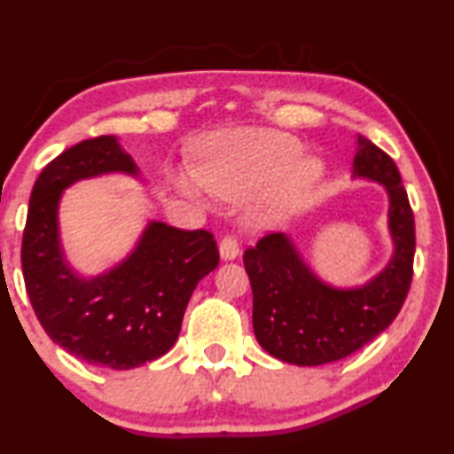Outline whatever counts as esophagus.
<instances>
[{
  "label": "esophagus",
  "mask_w": 454,
  "mask_h": 454,
  "mask_svg": "<svg viewBox=\"0 0 454 454\" xmlns=\"http://www.w3.org/2000/svg\"><path fill=\"white\" fill-rule=\"evenodd\" d=\"M219 254L221 260H235L239 256V246L233 238H223L219 244Z\"/></svg>",
  "instance_id": "obj_1"
}]
</instances>
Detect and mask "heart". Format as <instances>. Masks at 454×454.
<instances>
[{
    "label": "heart",
    "mask_w": 454,
    "mask_h": 454,
    "mask_svg": "<svg viewBox=\"0 0 454 454\" xmlns=\"http://www.w3.org/2000/svg\"><path fill=\"white\" fill-rule=\"evenodd\" d=\"M303 146L277 129H233L215 134L200 146L194 177L179 176L177 185L200 200V185L223 200L239 202L260 191L247 213L256 231L281 227L314 190L322 163L301 159Z\"/></svg>",
    "instance_id": "obj_1"
}]
</instances>
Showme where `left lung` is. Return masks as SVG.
Listing matches in <instances>:
<instances>
[{"mask_svg":"<svg viewBox=\"0 0 454 454\" xmlns=\"http://www.w3.org/2000/svg\"><path fill=\"white\" fill-rule=\"evenodd\" d=\"M353 177L384 185L393 256L357 287H333L309 269L294 241L270 233L244 254L250 277L252 325L260 347L294 365L339 362L387 331L413 277L415 223L395 160L357 136Z\"/></svg>","mask_w":454,"mask_h":454,"instance_id":"8db88e82","label":"left lung"}]
</instances>
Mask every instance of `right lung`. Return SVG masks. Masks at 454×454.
<instances>
[{
    "instance_id": "obj_1",
    "label": "right lung",
    "mask_w": 454,
    "mask_h": 454,
    "mask_svg": "<svg viewBox=\"0 0 454 454\" xmlns=\"http://www.w3.org/2000/svg\"><path fill=\"white\" fill-rule=\"evenodd\" d=\"M138 165L115 136L82 140L55 157L30 192L22 235V272L41 326L72 356L109 370H132L176 345L196 285L219 264L213 233L148 221L134 250L97 277L67 262L59 238L64 190L82 179Z\"/></svg>"
}]
</instances>
